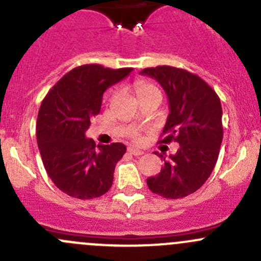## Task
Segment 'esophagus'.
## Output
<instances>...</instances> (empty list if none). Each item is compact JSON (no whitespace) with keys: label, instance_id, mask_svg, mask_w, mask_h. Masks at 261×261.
<instances>
[{"label":"esophagus","instance_id":"1","mask_svg":"<svg viewBox=\"0 0 261 261\" xmlns=\"http://www.w3.org/2000/svg\"><path fill=\"white\" fill-rule=\"evenodd\" d=\"M127 151L130 152L131 155H134V156H140V155H143V154H144V152L141 151V150L136 149V147H134V146L127 147Z\"/></svg>","mask_w":261,"mask_h":261}]
</instances>
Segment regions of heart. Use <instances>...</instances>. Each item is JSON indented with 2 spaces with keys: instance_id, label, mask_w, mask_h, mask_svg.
Returning a JSON list of instances; mask_svg holds the SVG:
<instances>
[{
  "instance_id": "obj_1",
  "label": "heart",
  "mask_w": 261,
  "mask_h": 261,
  "mask_svg": "<svg viewBox=\"0 0 261 261\" xmlns=\"http://www.w3.org/2000/svg\"><path fill=\"white\" fill-rule=\"evenodd\" d=\"M134 88H135L136 94L141 102L151 98L162 99V91L159 89V87L155 86L150 81L136 80L134 82Z\"/></svg>"
}]
</instances>
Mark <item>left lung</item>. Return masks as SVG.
Returning a JSON list of instances; mask_svg holds the SVG:
<instances>
[{
	"instance_id": "obj_1",
	"label": "left lung",
	"mask_w": 261,
	"mask_h": 261,
	"mask_svg": "<svg viewBox=\"0 0 261 261\" xmlns=\"http://www.w3.org/2000/svg\"><path fill=\"white\" fill-rule=\"evenodd\" d=\"M141 74L155 78L167 93L170 114L159 144H179L164 162L159 174L146 179L147 187L164 198L177 199L194 193L208 179L223 138L220 97L201 77L180 68L158 65Z\"/></svg>"
}]
</instances>
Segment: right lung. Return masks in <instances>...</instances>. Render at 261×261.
Segmentation results:
<instances>
[{
  "label": "right lung",
  "instance_id": "obj_1",
  "mask_svg": "<svg viewBox=\"0 0 261 261\" xmlns=\"http://www.w3.org/2000/svg\"><path fill=\"white\" fill-rule=\"evenodd\" d=\"M131 70L81 65L63 75L41 102L36 121L41 159L53 183L68 196L92 199L111 188L116 163L126 146H96L86 138V131L99 114L103 92Z\"/></svg>",
  "mask_w": 261,
  "mask_h": 261
}]
</instances>
